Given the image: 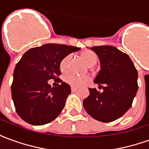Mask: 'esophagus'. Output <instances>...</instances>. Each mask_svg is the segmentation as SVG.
<instances>
[{"label":"esophagus","mask_w":149,"mask_h":149,"mask_svg":"<svg viewBox=\"0 0 149 149\" xmlns=\"http://www.w3.org/2000/svg\"><path fill=\"white\" fill-rule=\"evenodd\" d=\"M71 90H72V93H75V92H77V88H71Z\"/></svg>","instance_id":"obj_1"}]
</instances>
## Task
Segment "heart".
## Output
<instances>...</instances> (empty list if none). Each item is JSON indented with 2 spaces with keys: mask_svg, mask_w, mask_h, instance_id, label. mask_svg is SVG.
Here are the masks:
<instances>
[{
  "mask_svg": "<svg viewBox=\"0 0 149 149\" xmlns=\"http://www.w3.org/2000/svg\"><path fill=\"white\" fill-rule=\"evenodd\" d=\"M81 56L88 66H93L97 64V61H98V56L97 53L94 52L93 51H91V50H86V51L82 52ZM70 58H71L70 55H68L62 59V61L60 63V68L62 72H65L68 69ZM66 81L72 87L80 88L87 84L89 81V78L88 77H82V76L71 74L68 75L66 77Z\"/></svg>",
  "mask_w": 149,
  "mask_h": 149,
  "instance_id": "obj_1",
  "label": "heart"
}]
</instances>
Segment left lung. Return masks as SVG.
I'll use <instances>...</instances> for the list:
<instances>
[{"label":"left lung","mask_w":149,"mask_h":149,"mask_svg":"<svg viewBox=\"0 0 149 149\" xmlns=\"http://www.w3.org/2000/svg\"><path fill=\"white\" fill-rule=\"evenodd\" d=\"M100 59V70L94 83L103 88H88L89 96L83 101L85 111L99 121H113L132 106L138 89L137 71L126 53L111 45L90 48Z\"/></svg>","instance_id":"left-lung-1"}]
</instances>
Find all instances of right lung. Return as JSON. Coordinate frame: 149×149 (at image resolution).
Instances as JSON below:
<instances>
[{"label":"right lung","mask_w":149,"mask_h":149,"mask_svg":"<svg viewBox=\"0 0 149 149\" xmlns=\"http://www.w3.org/2000/svg\"><path fill=\"white\" fill-rule=\"evenodd\" d=\"M81 48L58 44H45L28 50L17 64L11 86L15 109L23 120L43 125L55 120L71 93L65 82L51 87L50 79L61 75L62 59Z\"/></svg>","instance_id":"right-lung-1"}]
</instances>
